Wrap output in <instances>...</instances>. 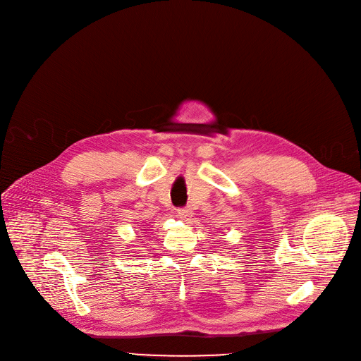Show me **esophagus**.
Returning a JSON list of instances; mask_svg holds the SVG:
<instances>
[{"instance_id": "34e87169", "label": "esophagus", "mask_w": 361, "mask_h": 361, "mask_svg": "<svg viewBox=\"0 0 361 361\" xmlns=\"http://www.w3.org/2000/svg\"><path fill=\"white\" fill-rule=\"evenodd\" d=\"M177 214H178V218H181L183 221H190L192 216H193L192 211L187 209V207H184V209H178Z\"/></svg>"}]
</instances>
